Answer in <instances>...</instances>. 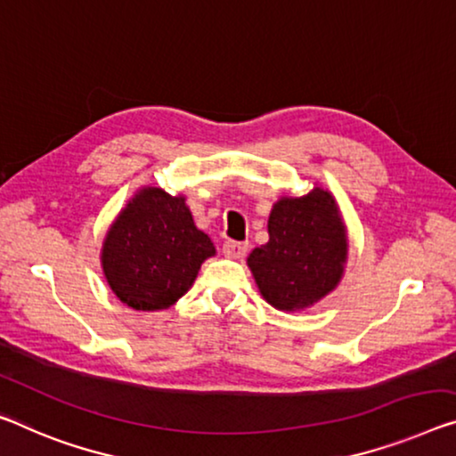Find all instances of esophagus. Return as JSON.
Instances as JSON below:
<instances>
[{
	"label": "esophagus",
	"instance_id": "obj_1",
	"mask_svg": "<svg viewBox=\"0 0 456 456\" xmlns=\"http://www.w3.org/2000/svg\"><path fill=\"white\" fill-rule=\"evenodd\" d=\"M248 250V244L247 242H236V240H226L222 247V252L230 258H242L247 255Z\"/></svg>",
	"mask_w": 456,
	"mask_h": 456
}]
</instances>
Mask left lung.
Masks as SVG:
<instances>
[{
    "mask_svg": "<svg viewBox=\"0 0 456 456\" xmlns=\"http://www.w3.org/2000/svg\"><path fill=\"white\" fill-rule=\"evenodd\" d=\"M267 228L269 242L252 250L247 263L273 307L305 310L340 283L348 242L330 191L314 187L301 198H281Z\"/></svg>",
    "mask_w": 456,
    "mask_h": 456,
    "instance_id": "1",
    "label": "left lung"
}]
</instances>
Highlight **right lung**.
Returning <instances> with one entry per match:
<instances>
[{"label":"right lung","mask_w":456,"mask_h":456,"mask_svg":"<svg viewBox=\"0 0 456 456\" xmlns=\"http://www.w3.org/2000/svg\"><path fill=\"white\" fill-rule=\"evenodd\" d=\"M183 195L142 187L111 224L102 247L108 285L126 305L165 310L193 285L201 263L214 256Z\"/></svg>","instance_id":"add662e5"}]
</instances>
